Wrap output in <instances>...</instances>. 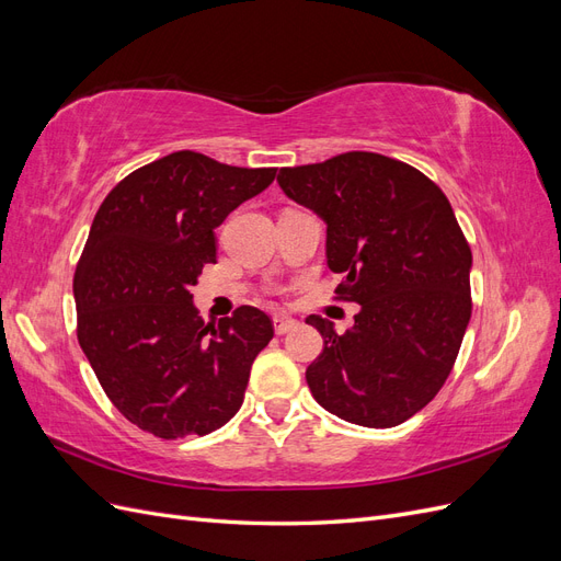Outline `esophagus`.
I'll use <instances>...</instances> for the list:
<instances>
[{"mask_svg": "<svg viewBox=\"0 0 561 561\" xmlns=\"http://www.w3.org/2000/svg\"><path fill=\"white\" fill-rule=\"evenodd\" d=\"M297 325H299V322L293 320V318H283V316H276V318H274V330H276V334L293 332Z\"/></svg>", "mask_w": 561, "mask_h": 561, "instance_id": "obj_1", "label": "esophagus"}]
</instances>
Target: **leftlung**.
Returning <instances> with one entry per match:
<instances>
[{
    "instance_id": "left-lung-1",
    "label": "left lung",
    "mask_w": 561,
    "mask_h": 561,
    "mask_svg": "<svg viewBox=\"0 0 561 561\" xmlns=\"http://www.w3.org/2000/svg\"><path fill=\"white\" fill-rule=\"evenodd\" d=\"M280 190L328 227L336 287L360 304L353 328L309 316L322 353L307 381L348 423L390 428L443 388L470 322L472 254L447 196L416 168L371 151L280 168Z\"/></svg>"
}]
</instances>
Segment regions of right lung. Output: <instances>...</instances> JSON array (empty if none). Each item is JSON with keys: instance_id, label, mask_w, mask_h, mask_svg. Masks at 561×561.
I'll return each instance as SVG.
<instances>
[{"instance_id": "1", "label": "right lung", "mask_w": 561, "mask_h": 561, "mask_svg": "<svg viewBox=\"0 0 561 561\" xmlns=\"http://www.w3.org/2000/svg\"><path fill=\"white\" fill-rule=\"evenodd\" d=\"M276 168L173 151L118 182L95 213L75 274L77 336L107 398L163 437L208 435L241 410L271 318L241 307L203 322L192 285L217 260L215 229Z\"/></svg>"}]
</instances>
